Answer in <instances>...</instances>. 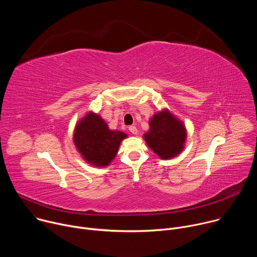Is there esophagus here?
Returning <instances> with one entry per match:
<instances>
[{
	"mask_svg": "<svg viewBox=\"0 0 257 257\" xmlns=\"http://www.w3.org/2000/svg\"><path fill=\"white\" fill-rule=\"evenodd\" d=\"M129 131H130L132 134H134V135H136V134L138 133V130H137V128H136L135 126H129Z\"/></svg>",
	"mask_w": 257,
	"mask_h": 257,
	"instance_id": "obj_1",
	"label": "esophagus"
}]
</instances>
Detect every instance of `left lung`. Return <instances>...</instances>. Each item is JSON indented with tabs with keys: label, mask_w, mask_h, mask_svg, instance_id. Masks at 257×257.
Returning a JSON list of instances; mask_svg holds the SVG:
<instances>
[{
	"label": "left lung",
	"mask_w": 257,
	"mask_h": 257,
	"mask_svg": "<svg viewBox=\"0 0 257 257\" xmlns=\"http://www.w3.org/2000/svg\"><path fill=\"white\" fill-rule=\"evenodd\" d=\"M150 126V131L143 137L161 159H173L184 149L187 135L185 126L167 109L154 115Z\"/></svg>",
	"instance_id": "obj_1"
}]
</instances>
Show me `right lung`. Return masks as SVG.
Listing matches in <instances>:
<instances>
[{
	"label": "right lung",
	"mask_w": 257,
	"mask_h": 257,
	"mask_svg": "<svg viewBox=\"0 0 257 257\" xmlns=\"http://www.w3.org/2000/svg\"><path fill=\"white\" fill-rule=\"evenodd\" d=\"M74 143L83 159L96 167H105L116 157L127 134L109 130L98 115L90 112L76 125Z\"/></svg>",
	"instance_id": "add662e5"
}]
</instances>
